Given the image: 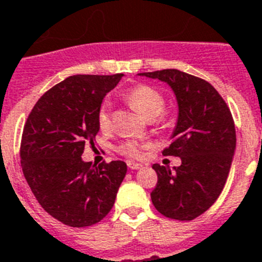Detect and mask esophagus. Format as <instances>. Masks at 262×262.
I'll list each match as a JSON object with an SVG mask.
<instances>
[{
  "instance_id": "obj_1",
  "label": "esophagus",
  "mask_w": 262,
  "mask_h": 262,
  "mask_svg": "<svg viewBox=\"0 0 262 262\" xmlns=\"http://www.w3.org/2000/svg\"><path fill=\"white\" fill-rule=\"evenodd\" d=\"M128 168L131 169V170H138V169H142L143 168V164H139V163H134V161H129L128 164Z\"/></svg>"
}]
</instances>
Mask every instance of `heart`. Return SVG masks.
I'll list each match as a JSON object with an SVG mask.
<instances>
[{
  "label": "heart",
  "mask_w": 262,
  "mask_h": 262,
  "mask_svg": "<svg viewBox=\"0 0 262 262\" xmlns=\"http://www.w3.org/2000/svg\"><path fill=\"white\" fill-rule=\"evenodd\" d=\"M127 102L133 106L139 114H142L145 119H155L159 117L164 110L165 101L164 97L154 88L148 85H138L129 89L124 96ZM98 126L101 129H107L110 127V105L108 102H103L98 110L97 115ZM147 144H142L138 142H124L120 145L119 149L122 154L129 157L140 156V149Z\"/></svg>",
  "instance_id": "b5f03b06"
}]
</instances>
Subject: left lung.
<instances>
[{
  "mask_svg": "<svg viewBox=\"0 0 262 262\" xmlns=\"http://www.w3.org/2000/svg\"><path fill=\"white\" fill-rule=\"evenodd\" d=\"M138 76L168 84L178 105L172 143L163 154L181 157V165H152L157 173L152 203L164 216L193 221L214 205L230 173L236 148L231 111L211 84L178 69Z\"/></svg>",
  "mask_w": 262,
  "mask_h": 262,
  "instance_id": "1",
  "label": "left lung"
}]
</instances>
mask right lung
I'll return each instance as SVG.
<instances>
[{
  "mask_svg": "<svg viewBox=\"0 0 262 262\" xmlns=\"http://www.w3.org/2000/svg\"><path fill=\"white\" fill-rule=\"evenodd\" d=\"M124 75H76L46 92L30 113L20 142L25 178L40 206L71 227L93 226L110 212L127 173L124 161L92 165L102 99Z\"/></svg>",
  "mask_w": 262,
  "mask_h": 262,
  "instance_id": "add662e5",
  "label": "right lung"
}]
</instances>
